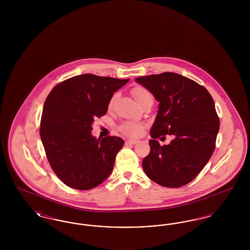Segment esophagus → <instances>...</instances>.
Wrapping results in <instances>:
<instances>
[{
	"mask_svg": "<svg viewBox=\"0 0 250 250\" xmlns=\"http://www.w3.org/2000/svg\"><path fill=\"white\" fill-rule=\"evenodd\" d=\"M137 143H138V141H137V140H126V141H125V144H126V145H129V144H136Z\"/></svg>",
	"mask_w": 250,
	"mask_h": 250,
	"instance_id": "34e87169",
	"label": "esophagus"
}]
</instances>
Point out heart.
<instances>
[{"label":"heart","instance_id":"heart-1","mask_svg":"<svg viewBox=\"0 0 250 250\" xmlns=\"http://www.w3.org/2000/svg\"><path fill=\"white\" fill-rule=\"evenodd\" d=\"M132 95L134 96V98L136 99L138 104H141L142 102L147 100V99H153L152 94L147 89H145L143 87H140V86L135 87L132 90ZM116 98H117V94L111 96V98L109 100V103H108L109 108L113 106ZM120 129L124 134H125L127 136L138 137V136L141 135V133L143 131V125L138 124V123H135V122H125L121 125Z\"/></svg>","mask_w":250,"mask_h":250}]
</instances>
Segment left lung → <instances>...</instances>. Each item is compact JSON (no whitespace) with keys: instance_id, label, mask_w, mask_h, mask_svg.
I'll use <instances>...</instances> for the list:
<instances>
[{"instance_id":"8db88e82","label":"left lung","mask_w":250,"mask_h":250,"mask_svg":"<svg viewBox=\"0 0 250 250\" xmlns=\"http://www.w3.org/2000/svg\"><path fill=\"white\" fill-rule=\"evenodd\" d=\"M136 82L159 103L143 170L160 186L183 187L201 172L213 155L219 130L214 99L203 86L177 73L144 76ZM167 133L175 139L160 146L156 139Z\"/></svg>"}]
</instances>
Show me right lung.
Segmentation results:
<instances>
[{"instance_id": "right-lung-1", "label": "right lung", "mask_w": 250, "mask_h": 250, "mask_svg": "<svg viewBox=\"0 0 250 250\" xmlns=\"http://www.w3.org/2000/svg\"><path fill=\"white\" fill-rule=\"evenodd\" d=\"M127 80L83 74L56 85L41 117L40 138L55 174L67 187L88 190L111 173L125 142L119 137L96 139L95 117L107 113L113 94Z\"/></svg>"}]
</instances>
